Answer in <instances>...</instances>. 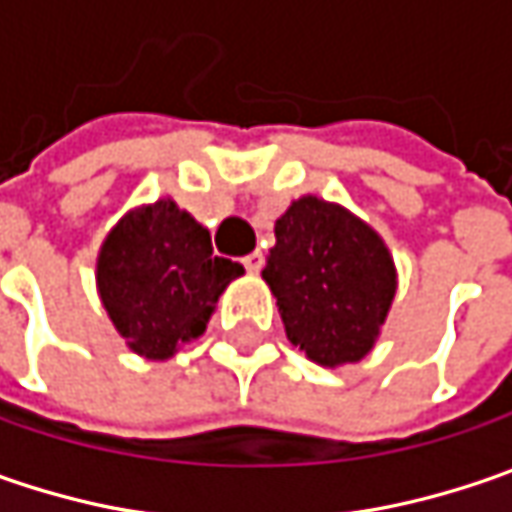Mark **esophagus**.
<instances>
[{"label":"esophagus","instance_id":"1","mask_svg":"<svg viewBox=\"0 0 512 512\" xmlns=\"http://www.w3.org/2000/svg\"><path fill=\"white\" fill-rule=\"evenodd\" d=\"M243 266H246V272H252V275H257V272L263 269V252H260V249H255L252 255L243 257Z\"/></svg>","mask_w":512,"mask_h":512}]
</instances>
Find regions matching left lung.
Returning a JSON list of instances; mask_svg holds the SVG:
<instances>
[{
  "instance_id": "left-lung-1",
  "label": "left lung",
  "mask_w": 512,
  "mask_h": 512,
  "mask_svg": "<svg viewBox=\"0 0 512 512\" xmlns=\"http://www.w3.org/2000/svg\"><path fill=\"white\" fill-rule=\"evenodd\" d=\"M263 280L286 338L318 367L364 361L387 323L398 269L384 237L341 203L303 194L275 220Z\"/></svg>"
}]
</instances>
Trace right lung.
<instances>
[{
	"label": "right lung",
	"mask_w": 512,
	"mask_h": 512,
	"mask_svg": "<svg viewBox=\"0 0 512 512\" xmlns=\"http://www.w3.org/2000/svg\"><path fill=\"white\" fill-rule=\"evenodd\" d=\"M243 266L214 257L212 234L171 197L134 206L105 234L97 295L134 355L168 361L206 332Z\"/></svg>",
	"instance_id": "right-lung-1"
}]
</instances>
